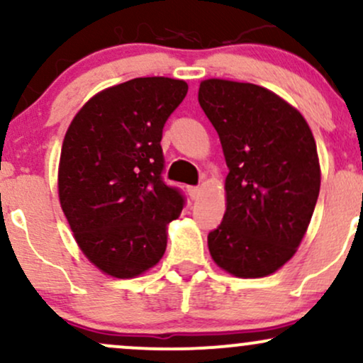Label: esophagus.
Instances as JSON below:
<instances>
[{"label":"esophagus","mask_w":363,"mask_h":363,"mask_svg":"<svg viewBox=\"0 0 363 363\" xmlns=\"http://www.w3.org/2000/svg\"><path fill=\"white\" fill-rule=\"evenodd\" d=\"M199 191H201V189H199L198 186H189V187H187V194H189V198L193 199V201H194V199H198Z\"/></svg>","instance_id":"obj_1"}]
</instances>
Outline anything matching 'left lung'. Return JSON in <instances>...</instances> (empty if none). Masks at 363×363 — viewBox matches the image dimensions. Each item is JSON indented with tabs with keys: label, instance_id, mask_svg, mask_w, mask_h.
Here are the masks:
<instances>
[{
	"label": "left lung",
	"instance_id": "8db88e82",
	"mask_svg": "<svg viewBox=\"0 0 363 363\" xmlns=\"http://www.w3.org/2000/svg\"><path fill=\"white\" fill-rule=\"evenodd\" d=\"M198 101L228 167L223 222L208 234L211 259L234 277H268L294 257L314 213L315 140L301 112L254 83L203 80Z\"/></svg>",
	"mask_w": 363,
	"mask_h": 363
}]
</instances>
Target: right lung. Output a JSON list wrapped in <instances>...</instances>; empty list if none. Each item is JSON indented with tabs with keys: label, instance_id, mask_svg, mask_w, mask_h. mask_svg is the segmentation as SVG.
Listing matches in <instances>:
<instances>
[{
	"label": "right lung",
	"instance_id": "obj_1",
	"mask_svg": "<svg viewBox=\"0 0 363 363\" xmlns=\"http://www.w3.org/2000/svg\"><path fill=\"white\" fill-rule=\"evenodd\" d=\"M187 83L135 78L99 91L77 112L62 140L57 194L74 240L95 268L135 278L164 256L181 193L162 181L165 121Z\"/></svg>",
	"mask_w": 363,
	"mask_h": 363
}]
</instances>
